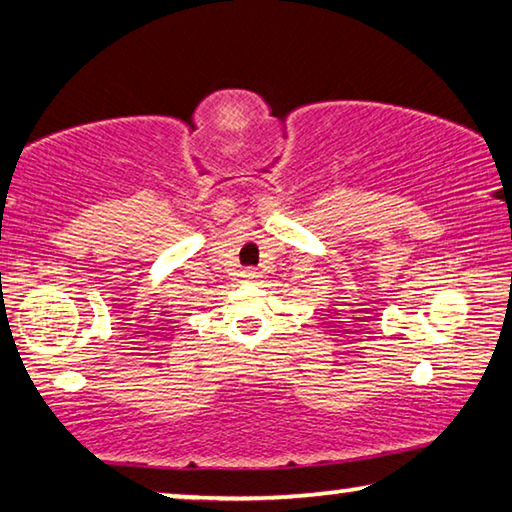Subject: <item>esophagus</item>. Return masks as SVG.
<instances>
[{
	"label": "esophagus",
	"mask_w": 512,
	"mask_h": 512,
	"mask_svg": "<svg viewBox=\"0 0 512 512\" xmlns=\"http://www.w3.org/2000/svg\"><path fill=\"white\" fill-rule=\"evenodd\" d=\"M241 277H244L246 282H255V280H259V271H255V268H244V271H241Z\"/></svg>",
	"instance_id": "obj_1"
}]
</instances>
